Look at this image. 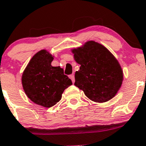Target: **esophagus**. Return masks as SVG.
Here are the masks:
<instances>
[{"mask_svg": "<svg viewBox=\"0 0 146 146\" xmlns=\"http://www.w3.org/2000/svg\"><path fill=\"white\" fill-rule=\"evenodd\" d=\"M69 77H70V78H71V80H72V82H73V83H74V81H75V80H74V74H71V75L69 76Z\"/></svg>", "mask_w": 146, "mask_h": 146, "instance_id": "34e87169", "label": "esophagus"}]
</instances>
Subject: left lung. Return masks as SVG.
<instances>
[{
  "label": "left lung",
  "mask_w": 146,
  "mask_h": 146,
  "mask_svg": "<svg viewBox=\"0 0 146 146\" xmlns=\"http://www.w3.org/2000/svg\"><path fill=\"white\" fill-rule=\"evenodd\" d=\"M72 52L80 65L75 72L74 86L96 102H104L114 97L122 84L123 72L111 52L94 41L74 49Z\"/></svg>",
  "instance_id": "obj_1"
}]
</instances>
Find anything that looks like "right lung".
Instances as JSON below:
<instances>
[{"instance_id":"add662e5","label":"right lung","mask_w":146,"mask_h":146,"mask_svg":"<svg viewBox=\"0 0 146 146\" xmlns=\"http://www.w3.org/2000/svg\"><path fill=\"white\" fill-rule=\"evenodd\" d=\"M53 58L41 50L30 60L22 77L25 94L36 104L50 108L61 99L66 88L72 84L60 66H52Z\"/></svg>"}]
</instances>
